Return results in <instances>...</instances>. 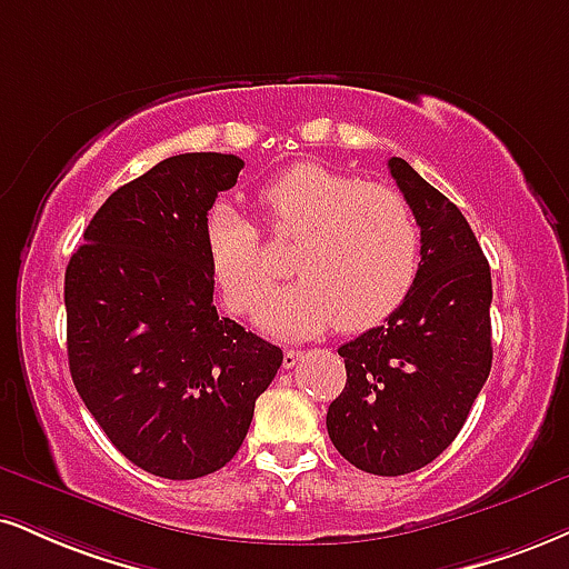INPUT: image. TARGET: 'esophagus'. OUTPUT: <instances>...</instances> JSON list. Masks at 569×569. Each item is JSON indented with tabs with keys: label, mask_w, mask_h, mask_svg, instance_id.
Listing matches in <instances>:
<instances>
[{
	"label": "esophagus",
	"mask_w": 569,
	"mask_h": 569,
	"mask_svg": "<svg viewBox=\"0 0 569 569\" xmlns=\"http://www.w3.org/2000/svg\"><path fill=\"white\" fill-rule=\"evenodd\" d=\"M302 358H305L302 350H286L283 352V368H293Z\"/></svg>",
	"instance_id": "esophagus-1"
}]
</instances>
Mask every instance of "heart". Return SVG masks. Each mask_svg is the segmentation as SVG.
I'll use <instances>...</instances> for the list:
<instances>
[{
  "instance_id": "b5f03b06",
  "label": "heart",
  "mask_w": 569,
  "mask_h": 569,
  "mask_svg": "<svg viewBox=\"0 0 569 569\" xmlns=\"http://www.w3.org/2000/svg\"><path fill=\"white\" fill-rule=\"evenodd\" d=\"M264 230L293 241L297 276L270 297V264L257 224L230 203L203 219V249L224 307L257 312L276 337H315L331 326L368 331L400 310L421 272V224L400 190L297 163L259 190Z\"/></svg>"
}]
</instances>
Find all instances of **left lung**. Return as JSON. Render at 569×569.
<instances>
[{
	"mask_svg": "<svg viewBox=\"0 0 569 569\" xmlns=\"http://www.w3.org/2000/svg\"><path fill=\"white\" fill-rule=\"evenodd\" d=\"M389 172L421 224V272L385 326L339 347L347 385L326 427L352 467L400 477L456 440L488 381L492 283L456 203L397 156Z\"/></svg>",
	"mask_w": 569,
	"mask_h": 569,
	"instance_id": "left-lung-1",
	"label": "left lung"
}]
</instances>
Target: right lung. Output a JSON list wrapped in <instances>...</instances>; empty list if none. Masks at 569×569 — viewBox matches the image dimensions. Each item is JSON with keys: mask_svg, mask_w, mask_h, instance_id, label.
Listing matches in <instances>:
<instances>
[{"mask_svg": "<svg viewBox=\"0 0 569 569\" xmlns=\"http://www.w3.org/2000/svg\"><path fill=\"white\" fill-rule=\"evenodd\" d=\"M243 161L180 153L127 182L66 267L68 368L134 467L198 480L241 448L283 352L214 307L203 219Z\"/></svg>", "mask_w": 569, "mask_h": 569, "instance_id": "right-lung-1", "label": "right lung"}]
</instances>
